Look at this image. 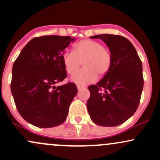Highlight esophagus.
Here are the masks:
<instances>
[{"instance_id": "esophagus-1", "label": "esophagus", "mask_w": 160, "mask_h": 160, "mask_svg": "<svg viewBox=\"0 0 160 160\" xmlns=\"http://www.w3.org/2000/svg\"><path fill=\"white\" fill-rule=\"evenodd\" d=\"M77 89H78V90H82V89L84 88V87H83V86L80 85V84H77Z\"/></svg>"}]
</instances>
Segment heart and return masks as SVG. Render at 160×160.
Returning a JSON list of instances; mask_svg holds the SVG:
<instances>
[{
	"label": "heart",
	"mask_w": 160,
	"mask_h": 160,
	"mask_svg": "<svg viewBox=\"0 0 160 160\" xmlns=\"http://www.w3.org/2000/svg\"><path fill=\"white\" fill-rule=\"evenodd\" d=\"M84 68L72 77L77 83H87L101 80L110 72L112 67V54L101 43L97 40L84 39L73 44V52L63 54V63L69 74H73L82 65Z\"/></svg>",
	"instance_id": "obj_1"
}]
</instances>
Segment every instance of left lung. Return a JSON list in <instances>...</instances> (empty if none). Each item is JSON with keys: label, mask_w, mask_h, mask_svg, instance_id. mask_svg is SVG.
Returning <instances> with one entry per match:
<instances>
[{"label": "left lung", "mask_w": 160, "mask_h": 160, "mask_svg": "<svg viewBox=\"0 0 160 160\" xmlns=\"http://www.w3.org/2000/svg\"><path fill=\"white\" fill-rule=\"evenodd\" d=\"M112 54V67L106 77L88 87L87 106L93 122L102 127L122 124L137 111L143 87L142 66L133 45L120 35L99 34Z\"/></svg>", "instance_id": "obj_1"}]
</instances>
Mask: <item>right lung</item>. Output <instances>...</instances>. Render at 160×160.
Listing matches in <instances>:
<instances>
[{"label": "right lung", "instance_id": "obj_1", "mask_svg": "<svg viewBox=\"0 0 160 160\" xmlns=\"http://www.w3.org/2000/svg\"><path fill=\"white\" fill-rule=\"evenodd\" d=\"M73 40L58 35L34 38L13 63L11 93L19 113L32 125L50 128L67 119L77 86L72 82L55 84L67 77L63 54Z\"/></svg>", "mask_w": 160, "mask_h": 160}]
</instances>
